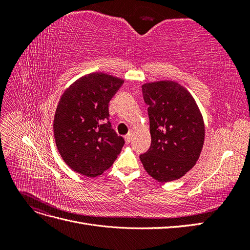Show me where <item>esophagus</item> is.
I'll return each mask as SVG.
<instances>
[{
	"label": "esophagus",
	"instance_id": "1",
	"mask_svg": "<svg viewBox=\"0 0 250 250\" xmlns=\"http://www.w3.org/2000/svg\"><path fill=\"white\" fill-rule=\"evenodd\" d=\"M124 139H125V142H126L127 144H129V143L131 142V139H132V135H131V133L129 132L128 134H126Z\"/></svg>",
	"mask_w": 250,
	"mask_h": 250
}]
</instances>
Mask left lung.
<instances>
[{
	"mask_svg": "<svg viewBox=\"0 0 250 250\" xmlns=\"http://www.w3.org/2000/svg\"><path fill=\"white\" fill-rule=\"evenodd\" d=\"M148 105L151 146L140 155L151 177L167 183L183 177L198 161L204 142V122L192 95L178 82L144 83Z\"/></svg>",
	"mask_w": 250,
	"mask_h": 250,
	"instance_id": "8db88e82",
	"label": "left lung"
}]
</instances>
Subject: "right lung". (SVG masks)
I'll return each mask as SVG.
<instances>
[{"label":"right lung","mask_w":250,"mask_h":250,"mask_svg":"<svg viewBox=\"0 0 250 250\" xmlns=\"http://www.w3.org/2000/svg\"><path fill=\"white\" fill-rule=\"evenodd\" d=\"M124 80L90 73L67 87L54 116V138L59 154L81 175L96 177L109 169L124 146L111 128L108 103Z\"/></svg>","instance_id":"obj_1"}]
</instances>
